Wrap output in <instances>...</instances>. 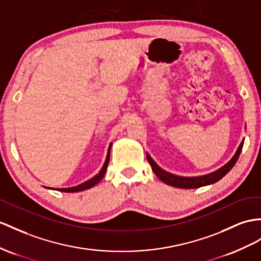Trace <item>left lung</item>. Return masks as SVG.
<instances>
[{
  "mask_svg": "<svg viewBox=\"0 0 261 261\" xmlns=\"http://www.w3.org/2000/svg\"><path fill=\"white\" fill-rule=\"evenodd\" d=\"M243 145H244V141L240 143L238 150L235 153V155H233L230 161L227 164H225L223 168H220L219 170L211 173V174L203 175V176H196V177H183V176H177L174 174H171V173L166 172L160 168V166L154 161H153L149 154H146V159H148V161L151 165L153 172L155 173V175L165 184H169L171 186H174V188H179V189H198V188H202V186H205V185L216 183L217 181H219L220 178H223L227 174V173H228L232 169V166L236 164L237 160L240 155V152H242V150H243Z\"/></svg>",
  "mask_w": 261,
  "mask_h": 261,
  "instance_id": "8db88e82",
  "label": "left lung"
}]
</instances>
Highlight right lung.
Instances as JSON below:
<instances>
[{"instance_id":"1","label":"right lung","mask_w":261,"mask_h":261,"mask_svg":"<svg viewBox=\"0 0 261 261\" xmlns=\"http://www.w3.org/2000/svg\"><path fill=\"white\" fill-rule=\"evenodd\" d=\"M110 150H111V144L108 149V154H107V159H106V162L102 166V169L100 170V172L96 176H93L92 178L88 179V181H86L83 184H79L77 186H73V188H68V189H57L58 191L61 192H67V193H73V192H80V191H85V190H88L92 186H95L97 183H99L101 179L103 178L105 174H106V171L107 168H108V164H109V160H110Z\"/></svg>"}]
</instances>
